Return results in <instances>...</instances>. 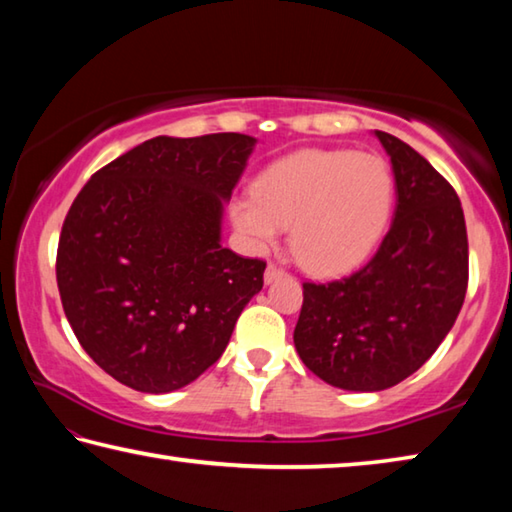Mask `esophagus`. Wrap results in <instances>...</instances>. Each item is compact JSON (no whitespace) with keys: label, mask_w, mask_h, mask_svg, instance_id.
Segmentation results:
<instances>
[{"label":"esophagus","mask_w":512,"mask_h":512,"mask_svg":"<svg viewBox=\"0 0 512 512\" xmlns=\"http://www.w3.org/2000/svg\"><path fill=\"white\" fill-rule=\"evenodd\" d=\"M283 276H285V272L281 270V267H276V265H267L265 267V276H263V279H265V283L267 285H270V283H274V281H279V279H283Z\"/></svg>","instance_id":"1"}]
</instances>
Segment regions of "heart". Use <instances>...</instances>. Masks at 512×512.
<instances>
[{
    "mask_svg": "<svg viewBox=\"0 0 512 512\" xmlns=\"http://www.w3.org/2000/svg\"><path fill=\"white\" fill-rule=\"evenodd\" d=\"M393 206L387 161L353 150H301L256 179L254 197L231 204L240 236L270 249L290 227V247L310 272L337 274L362 263L382 238Z\"/></svg>",
    "mask_w": 512,
    "mask_h": 512,
    "instance_id": "1",
    "label": "heart"
}]
</instances>
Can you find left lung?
Here are the masks:
<instances>
[{"instance_id": "obj_1", "label": "left lung", "mask_w": 512, "mask_h": 512, "mask_svg": "<svg viewBox=\"0 0 512 512\" xmlns=\"http://www.w3.org/2000/svg\"><path fill=\"white\" fill-rule=\"evenodd\" d=\"M391 159L396 211L362 270L303 283L294 346L308 369L346 391L409 378L450 333L468 290V231L459 195L405 141L375 130Z\"/></svg>"}]
</instances>
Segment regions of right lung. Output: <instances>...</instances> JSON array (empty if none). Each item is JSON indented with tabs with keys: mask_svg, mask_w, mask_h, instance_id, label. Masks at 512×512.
<instances>
[{
	"mask_svg": "<svg viewBox=\"0 0 512 512\" xmlns=\"http://www.w3.org/2000/svg\"><path fill=\"white\" fill-rule=\"evenodd\" d=\"M254 137H155L114 159L76 195L56 279L85 353L125 387L170 393L220 360L263 290L265 263L222 247Z\"/></svg>",
	"mask_w": 512,
	"mask_h": 512,
	"instance_id": "right-lung-1",
	"label": "right lung"
}]
</instances>
